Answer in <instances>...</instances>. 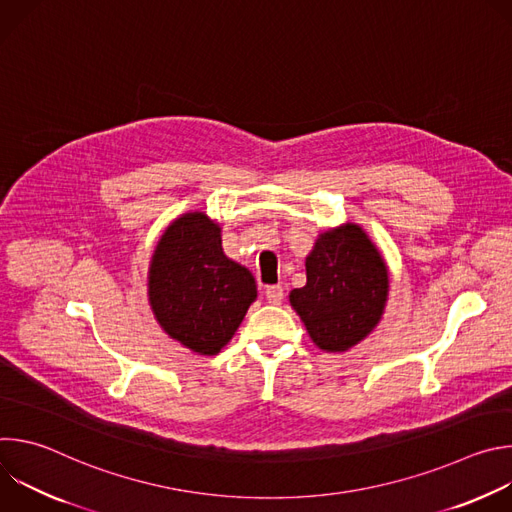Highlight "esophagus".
Instances as JSON below:
<instances>
[{"label": "esophagus", "instance_id": "34e87169", "mask_svg": "<svg viewBox=\"0 0 512 512\" xmlns=\"http://www.w3.org/2000/svg\"><path fill=\"white\" fill-rule=\"evenodd\" d=\"M265 298H267V302L273 304V306L281 304V300H283V287H281V285H269V287L265 289Z\"/></svg>", "mask_w": 512, "mask_h": 512}]
</instances>
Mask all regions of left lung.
I'll use <instances>...</instances> for the list:
<instances>
[{"instance_id": "8db88e82", "label": "left lung", "mask_w": 512, "mask_h": 512, "mask_svg": "<svg viewBox=\"0 0 512 512\" xmlns=\"http://www.w3.org/2000/svg\"><path fill=\"white\" fill-rule=\"evenodd\" d=\"M306 277V285L289 294V304L318 348L346 352L379 324L389 296V271L358 225L322 233L306 257Z\"/></svg>"}]
</instances>
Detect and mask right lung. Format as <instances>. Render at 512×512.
Here are the masks:
<instances>
[{
	"mask_svg": "<svg viewBox=\"0 0 512 512\" xmlns=\"http://www.w3.org/2000/svg\"><path fill=\"white\" fill-rule=\"evenodd\" d=\"M148 298L170 338L212 356L235 336L257 298V285L247 267L223 253L221 227L204 212H186L156 245Z\"/></svg>",
	"mask_w": 512,
	"mask_h": 512,
	"instance_id": "right-lung-1",
	"label": "right lung"
}]
</instances>
